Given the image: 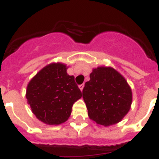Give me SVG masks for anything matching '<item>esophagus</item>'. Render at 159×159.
<instances>
[{"label": "esophagus", "instance_id": "34e87169", "mask_svg": "<svg viewBox=\"0 0 159 159\" xmlns=\"http://www.w3.org/2000/svg\"><path fill=\"white\" fill-rule=\"evenodd\" d=\"M79 88H80V89L82 91V89H83V88H84V84H81V85H80Z\"/></svg>", "mask_w": 159, "mask_h": 159}]
</instances>
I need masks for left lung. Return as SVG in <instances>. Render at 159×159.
<instances>
[{
  "instance_id": "1",
  "label": "left lung",
  "mask_w": 159,
  "mask_h": 159,
  "mask_svg": "<svg viewBox=\"0 0 159 159\" xmlns=\"http://www.w3.org/2000/svg\"><path fill=\"white\" fill-rule=\"evenodd\" d=\"M82 97L89 118L105 126L118 123L130 109L132 92L125 78L110 67L93 69Z\"/></svg>"
}]
</instances>
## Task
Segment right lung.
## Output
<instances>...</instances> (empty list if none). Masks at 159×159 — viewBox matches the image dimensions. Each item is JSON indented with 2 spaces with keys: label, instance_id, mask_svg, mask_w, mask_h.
Segmentation results:
<instances>
[{
  "label": "right lung",
  "instance_id": "add662e5",
  "mask_svg": "<svg viewBox=\"0 0 159 159\" xmlns=\"http://www.w3.org/2000/svg\"><path fill=\"white\" fill-rule=\"evenodd\" d=\"M66 65L45 66L30 81L26 98L36 117L48 125H59L70 118L72 106L82 94Z\"/></svg>",
  "mask_w": 159,
  "mask_h": 159
}]
</instances>
